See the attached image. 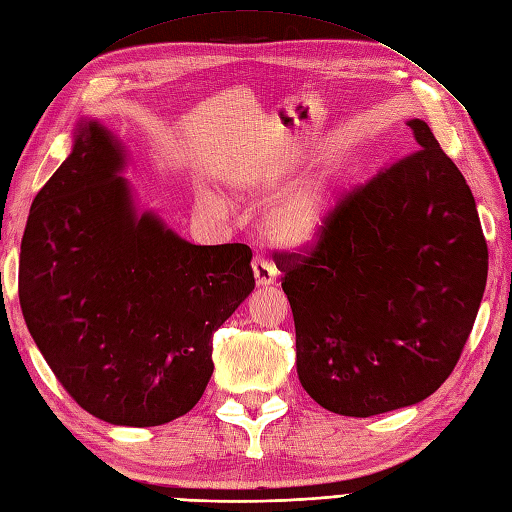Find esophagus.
<instances>
[{
    "label": "esophagus",
    "mask_w": 512,
    "mask_h": 512,
    "mask_svg": "<svg viewBox=\"0 0 512 512\" xmlns=\"http://www.w3.org/2000/svg\"><path fill=\"white\" fill-rule=\"evenodd\" d=\"M253 275H255L257 286H270V284H275V279H277V268L270 262H266L264 257H255L253 259Z\"/></svg>",
    "instance_id": "1"
}]
</instances>
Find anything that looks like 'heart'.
Segmentation results:
<instances>
[{
    "label": "heart",
    "instance_id": "b5f03b06",
    "mask_svg": "<svg viewBox=\"0 0 512 512\" xmlns=\"http://www.w3.org/2000/svg\"><path fill=\"white\" fill-rule=\"evenodd\" d=\"M235 187L253 195V198H268L284 187V173L277 169L248 173V176L237 178ZM198 206L213 217H224L231 211V206L213 191H202L198 195ZM332 211V187L325 178H314L299 184L297 189L288 191L286 195L270 206L264 217V233L279 246L288 248H306L312 246L321 237L325 224Z\"/></svg>",
    "mask_w": 512,
    "mask_h": 512
}]
</instances>
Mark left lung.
I'll return each mask as SVG.
<instances>
[{
    "label": "left lung",
    "mask_w": 512,
    "mask_h": 512,
    "mask_svg": "<svg viewBox=\"0 0 512 512\" xmlns=\"http://www.w3.org/2000/svg\"><path fill=\"white\" fill-rule=\"evenodd\" d=\"M407 125L416 151L339 200L310 248L275 255L301 385L341 416L431 396L458 365L486 288L469 184L427 123Z\"/></svg>",
    "instance_id": "1"
}]
</instances>
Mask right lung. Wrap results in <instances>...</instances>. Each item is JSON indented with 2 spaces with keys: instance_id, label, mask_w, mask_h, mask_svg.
Masks as SVG:
<instances>
[{
  "instance_id": "add662e5",
  "label": "right lung",
  "mask_w": 512,
  "mask_h": 512,
  "mask_svg": "<svg viewBox=\"0 0 512 512\" xmlns=\"http://www.w3.org/2000/svg\"><path fill=\"white\" fill-rule=\"evenodd\" d=\"M125 154L96 121L30 206L19 303L39 352L92 416L158 427L213 374V334L255 288L246 244L195 246L138 215Z\"/></svg>"
}]
</instances>
